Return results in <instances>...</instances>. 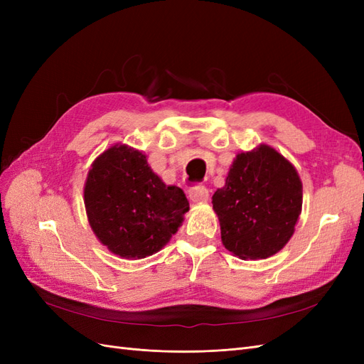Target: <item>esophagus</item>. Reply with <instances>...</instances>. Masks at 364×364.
Returning a JSON list of instances; mask_svg holds the SVG:
<instances>
[{"label":"esophagus","mask_w":364,"mask_h":364,"mask_svg":"<svg viewBox=\"0 0 364 364\" xmlns=\"http://www.w3.org/2000/svg\"><path fill=\"white\" fill-rule=\"evenodd\" d=\"M190 199L193 202H197V203H202V202H206L208 200V190L205 188L203 185H194L190 188Z\"/></svg>","instance_id":"esophagus-1"}]
</instances>
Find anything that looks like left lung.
I'll return each mask as SVG.
<instances>
[{"label": "left lung", "mask_w": 364, "mask_h": 364, "mask_svg": "<svg viewBox=\"0 0 364 364\" xmlns=\"http://www.w3.org/2000/svg\"><path fill=\"white\" fill-rule=\"evenodd\" d=\"M223 246L241 259L279 252L302 211V182L296 168L273 147L241 151L223 188L213 196Z\"/></svg>", "instance_id": "obj_1"}]
</instances>
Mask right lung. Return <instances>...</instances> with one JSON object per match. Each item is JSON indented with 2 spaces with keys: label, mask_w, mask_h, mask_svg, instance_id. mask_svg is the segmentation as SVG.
I'll list each match as a JSON object with an SVG mask.
<instances>
[{
  "label": "right lung",
  "mask_w": 364,
  "mask_h": 364,
  "mask_svg": "<svg viewBox=\"0 0 364 364\" xmlns=\"http://www.w3.org/2000/svg\"><path fill=\"white\" fill-rule=\"evenodd\" d=\"M83 194L95 237L126 259L161 250L190 209L179 186L165 185L144 153L126 144L112 146L92 162Z\"/></svg>",
  "instance_id": "add662e5"
}]
</instances>
